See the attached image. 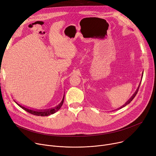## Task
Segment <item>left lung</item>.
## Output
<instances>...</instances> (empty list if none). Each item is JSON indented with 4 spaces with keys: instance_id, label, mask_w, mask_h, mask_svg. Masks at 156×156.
Instances as JSON below:
<instances>
[{
    "instance_id": "obj_1",
    "label": "left lung",
    "mask_w": 156,
    "mask_h": 156,
    "mask_svg": "<svg viewBox=\"0 0 156 156\" xmlns=\"http://www.w3.org/2000/svg\"><path fill=\"white\" fill-rule=\"evenodd\" d=\"M139 87H138V89H136V91H135V93H134V94H133V96H132V97H131V98H130V99H129V101H127V102H126V103H125V105H123V106H122V107H121V108H120V109H121V108H123V107H124V106H126V105H129V103H130V102H131V101H132V100H133V98H135V96H136V94H137V93H138V90H139Z\"/></svg>"
}]
</instances>
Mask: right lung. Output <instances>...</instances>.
<instances>
[{
	"label": "right lung",
	"instance_id": "1",
	"mask_svg": "<svg viewBox=\"0 0 156 156\" xmlns=\"http://www.w3.org/2000/svg\"><path fill=\"white\" fill-rule=\"evenodd\" d=\"M63 101H64V97L62 101V102L57 106H56L55 108H51V109H47V110H41V111H35V110H33V109H29V108H27L26 107H24L21 105H20V104H18L17 102H16V104H17V105L20 106L21 108H23V109H24L25 111H26L27 112H28L32 115H36V116H49L50 115H52L53 113H55L56 112H57L58 109H60V108L62 107V105H63Z\"/></svg>",
	"mask_w": 156,
	"mask_h": 156
}]
</instances>
